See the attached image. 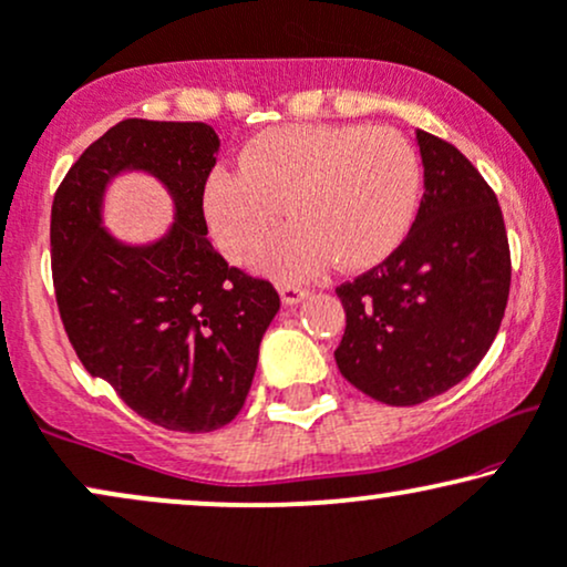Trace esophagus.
I'll list each match as a JSON object with an SVG mask.
<instances>
[{
    "label": "esophagus",
    "mask_w": 567,
    "mask_h": 567,
    "mask_svg": "<svg viewBox=\"0 0 567 567\" xmlns=\"http://www.w3.org/2000/svg\"><path fill=\"white\" fill-rule=\"evenodd\" d=\"M279 298H282L285 306H296L308 298V290L300 288V285H279Z\"/></svg>",
    "instance_id": "34e87169"
}]
</instances>
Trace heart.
I'll return each mask as SVG.
<instances>
[{
  "label": "heart",
  "mask_w": 567,
  "mask_h": 567,
  "mask_svg": "<svg viewBox=\"0 0 567 567\" xmlns=\"http://www.w3.org/2000/svg\"><path fill=\"white\" fill-rule=\"evenodd\" d=\"M421 190L411 141L390 127L285 125L240 152V169L217 167L204 185V214L221 254L248 261L282 217L292 219L259 254L285 282L374 267L400 246Z\"/></svg>",
  "instance_id": "b5f03b06"
}]
</instances>
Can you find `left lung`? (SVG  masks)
<instances>
[{
  "label": "left lung",
  "mask_w": 567,
  "mask_h": 567,
  "mask_svg": "<svg viewBox=\"0 0 567 567\" xmlns=\"http://www.w3.org/2000/svg\"><path fill=\"white\" fill-rule=\"evenodd\" d=\"M424 196L386 259L337 288L340 374L386 405H419L463 382L497 337L511 248L497 196L453 143L415 131Z\"/></svg>",
  "instance_id": "left-lung-1"
}]
</instances>
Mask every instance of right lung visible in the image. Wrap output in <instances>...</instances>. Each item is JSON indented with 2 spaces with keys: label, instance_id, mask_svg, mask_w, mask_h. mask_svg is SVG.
I'll list each match as a JSON object with an SVG mask.
<instances>
[{
  "label": "right lung",
  "instance_id": "1",
  "mask_svg": "<svg viewBox=\"0 0 567 567\" xmlns=\"http://www.w3.org/2000/svg\"><path fill=\"white\" fill-rule=\"evenodd\" d=\"M217 154L212 125L123 120L85 148L52 204L54 292L78 358L143 419L188 434L240 413L279 311L267 279L227 267L206 238L204 185ZM131 171L173 200L171 227L146 244L103 225L105 190Z\"/></svg>",
  "mask_w": 567,
  "mask_h": 567
}]
</instances>
